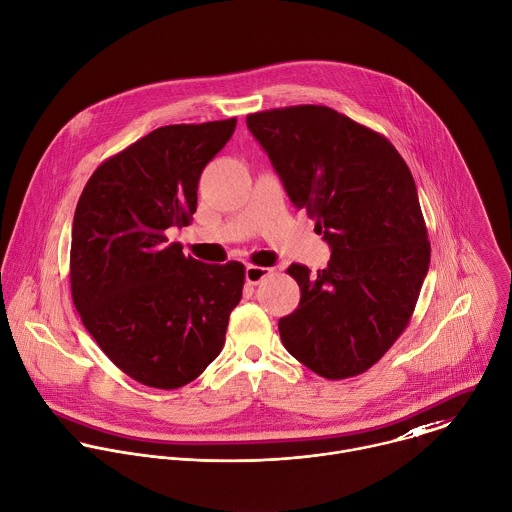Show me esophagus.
<instances>
[{
    "label": "esophagus",
    "instance_id": "esophagus-1",
    "mask_svg": "<svg viewBox=\"0 0 512 512\" xmlns=\"http://www.w3.org/2000/svg\"><path fill=\"white\" fill-rule=\"evenodd\" d=\"M270 268H262V266H246V282L250 284V286H256V284H260L266 276H270Z\"/></svg>",
    "mask_w": 512,
    "mask_h": 512
}]
</instances>
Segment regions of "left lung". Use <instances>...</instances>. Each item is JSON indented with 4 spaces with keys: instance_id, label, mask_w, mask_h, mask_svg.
Wrapping results in <instances>:
<instances>
[{
    "instance_id": "obj_1",
    "label": "left lung",
    "mask_w": 512,
    "mask_h": 512,
    "mask_svg": "<svg viewBox=\"0 0 512 512\" xmlns=\"http://www.w3.org/2000/svg\"><path fill=\"white\" fill-rule=\"evenodd\" d=\"M246 125L332 248L318 274L288 268L300 304L278 322L282 343L326 379L359 375L403 334L429 270L411 171L383 135L324 105L252 113Z\"/></svg>"
}]
</instances>
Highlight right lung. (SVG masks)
Masks as SVG:
<instances>
[{"label": "right lung", "instance_id": "right-lung-1", "mask_svg": "<svg viewBox=\"0 0 512 512\" xmlns=\"http://www.w3.org/2000/svg\"><path fill=\"white\" fill-rule=\"evenodd\" d=\"M236 119L167 125L107 159L73 216L69 278L83 326L135 381L176 389L220 353L244 286L240 262L204 264L167 230L188 226L198 180Z\"/></svg>", "mask_w": 512, "mask_h": 512}]
</instances>
